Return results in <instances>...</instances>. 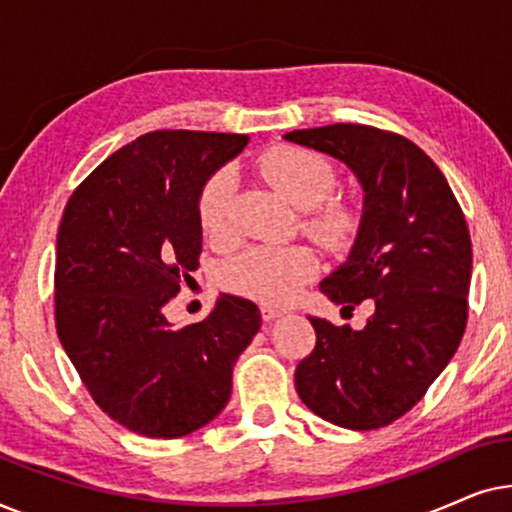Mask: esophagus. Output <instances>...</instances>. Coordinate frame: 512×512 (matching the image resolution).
<instances>
[{
    "label": "esophagus",
    "instance_id": "34e87169",
    "mask_svg": "<svg viewBox=\"0 0 512 512\" xmlns=\"http://www.w3.org/2000/svg\"><path fill=\"white\" fill-rule=\"evenodd\" d=\"M261 317H263V321H275L279 317H284V310H277V307L263 305L261 307Z\"/></svg>",
    "mask_w": 512,
    "mask_h": 512
}]
</instances>
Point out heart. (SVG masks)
I'll return each mask as SVG.
<instances>
[{
	"label": "heart",
	"mask_w": 512,
	"mask_h": 512,
	"mask_svg": "<svg viewBox=\"0 0 512 512\" xmlns=\"http://www.w3.org/2000/svg\"><path fill=\"white\" fill-rule=\"evenodd\" d=\"M258 172L286 200L303 209L300 228L328 249H345L359 230V214L345 200H333L338 167L324 153L298 144H272L256 160ZM237 179L230 167L209 177L198 195V221L209 242L226 244L233 237V200ZM317 256L303 244L265 247L256 244L223 265L230 291L265 305H286L317 275Z\"/></svg>",
	"instance_id": "heart-1"
}]
</instances>
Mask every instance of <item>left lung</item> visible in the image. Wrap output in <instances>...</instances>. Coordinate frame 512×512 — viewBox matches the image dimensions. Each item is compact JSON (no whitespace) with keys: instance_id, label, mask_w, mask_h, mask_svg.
<instances>
[{"instance_id":"left-lung-1","label":"left lung","mask_w":512,"mask_h":512,"mask_svg":"<svg viewBox=\"0 0 512 512\" xmlns=\"http://www.w3.org/2000/svg\"><path fill=\"white\" fill-rule=\"evenodd\" d=\"M284 137L338 158L363 186L359 235L321 291L342 310L373 305L361 331L310 317L317 345L298 363L296 391L326 422L380 429L422 401L466 331L464 212L438 165L396 132L335 123Z\"/></svg>"}]
</instances>
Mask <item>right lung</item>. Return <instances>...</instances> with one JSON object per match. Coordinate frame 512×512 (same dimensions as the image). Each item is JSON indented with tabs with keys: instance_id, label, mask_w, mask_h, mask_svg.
<instances>
[{
	"instance_id": "obj_1",
	"label": "right lung",
	"mask_w": 512,
	"mask_h": 512,
	"mask_svg": "<svg viewBox=\"0 0 512 512\" xmlns=\"http://www.w3.org/2000/svg\"><path fill=\"white\" fill-rule=\"evenodd\" d=\"M247 142L146 132L97 165L62 214L58 338L93 401L139 436L181 438L212 422L261 328L258 307L228 293L198 324L177 328L163 314L200 265V188Z\"/></svg>"
}]
</instances>
